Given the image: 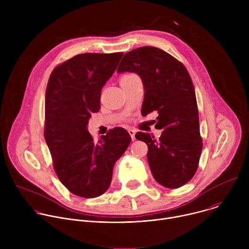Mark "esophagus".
Instances as JSON below:
<instances>
[{
	"label": "esophagus",
	"instance_id": "obj_1",
	"mask_svg": "<svg viewBox=\"0 0 249 249\" xmlns=\"http://www.w3.org/2000/svg\"><path fill=\"white\" fill-rule=\"evenodd\" d=\"M128 133L130 134V136H131V138H132V141H134V140H135V134H136V132H135L134 130H132V129H129V130H128Z\"/></svg>",
	"mask_w": 249,
	"mask_h": 249
}]
</instances>
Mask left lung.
I'll use <instances>...</instances> for the list:
<instances>
[{"instance_id": "8db88e82", "label": "left lung", "mask_w": 249, "mask_h": 249, "mask_svg": "<svg viewBox=\"0 0 249 249\" xmlns=\"http://www.w3.org/2000/svg\"><path fill=\"white\" fill-rule=\"evenodd\" d=\"M135 73L143 83L142 114L157 112L162 133L155 139L138 132L136 139L148 145L147 159L154 178L162 186L178 188L194 176L202 139L196 94L186 68L165 51L144 46L125 54L117 73Z\"/></svg>"}]
</instances>
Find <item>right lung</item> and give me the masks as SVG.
I'll list each match as a JSON object with an SVG mask.
<instances>
[{"label": "right lung", "mask_w": 249, "mask_h": 249, "mask_svg": "<svg viewBox=\"0 0 249 249\" xmlns=\"http://www.w3.org/2000/svg\"><path fill=\"white\" fill-rule=\"evenodd\" d=\"M123 53L79 54L56 67L45 94L44 137L62 184L84 198L102 195L110 186L115 162L131 137L116 127L97 143L88 130L91 113L100 108L101 89Z\"/></svg>", "instance_id": "1"}]
</instances>
